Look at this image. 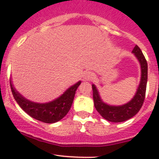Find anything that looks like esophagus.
<instances>
[{
	"label": "esophagus",
	"instance_id": "34e87169",
	"mask_svg": "<svg viewBox=\"0 0 159 159\" xmlns=\"http://www.w3.org/2000/svg\"><path fill=\"white\" fill-rule=\"evenodd\" d=\"M93 73L92 72L89 71V70H88V71H85L84 73V78L86 80V81H89V80L92 79L93 78Z\"/></svg>",
	"mask_w": 159,
	"mask_h": 159
}]
</instances>
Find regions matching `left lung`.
Masks as SVG:
<instances>
[{"label": "left lung", "mask_w": 159, "mask_h": 159, "mask_svg": "<svg viewBox=\"0 0 159 159\" xmlns=\"http://www.w3.org/2000/svg\"><path fill=\"white\" fill-rule=\"evenodd\" d=\"M132 53H134L140 63L142 75H141L140 84L137 89V92L129 102L120 106H112L105 104L101 99L95 85L92 84L94 107L98 112L108 121L117 123L122 122L130 119L139 111L145 101L147 81H148V64L139 46L135 45Z\"/></svg>", "instance_id": "1"}]
</instances>
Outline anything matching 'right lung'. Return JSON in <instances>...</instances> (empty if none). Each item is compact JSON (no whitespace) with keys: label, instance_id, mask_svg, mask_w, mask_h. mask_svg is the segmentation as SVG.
I'll list each match as a JSON object with an SVG mask.
<instances>
[{"label":"right lung","instance_id":"add662e5","mask_svg":"<svg viewBox=\"0 0 159 159\" xmlns=\"http://www.w3.org/2000/svg\"><path fill=\"white\" fill-rule=\"evenodd\" d=\"M81 81H78L75 84L67 89L62 95L55 100L48 103H36L30 102L24 98L11 84V89L13 96L19 106L28 115L34 119L44 123H54L60 121L69 111L75 98V91Z\"/></svg>","mask_w":159,"mask_h":159}]
</instances>
